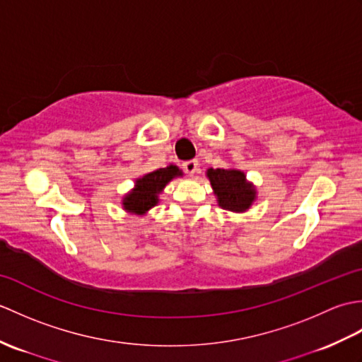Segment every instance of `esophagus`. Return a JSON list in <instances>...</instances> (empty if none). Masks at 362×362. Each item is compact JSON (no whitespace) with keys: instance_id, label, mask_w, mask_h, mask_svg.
<instances>
[{"instance_id":"1","label":"esophagus","mask_w":362,"mask_h":362,"mask_svg":"<svg viewBox=\"0 0 362 362\" xmlns=\"http://www.w3.org/2000/svg\"><path fill=\"white\" fill-rule=\"evenodd\" d=\"M183 169H185L188 175H194L199 169V161L197 160H188L183 163Z\"/></svg>"}]
</instances>
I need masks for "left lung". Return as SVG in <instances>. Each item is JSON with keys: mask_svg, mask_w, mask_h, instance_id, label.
<instances>
[{"mask_svg": "<svg viewBox=\"0 0 362 362\" xmlns=\"http://www.w3.org/2000/svg\"><path fill=\"white\" fill-rule=\"evenodd\" d=\"M205 175L210 180L221 209L233 213H244L257 201V187L247 180L241 169L210 168Z\"/></svg>", "mask_w": 362, "mask_h": 362, "instance_id": "obj_1", "label": "left lung"}]
</instances>
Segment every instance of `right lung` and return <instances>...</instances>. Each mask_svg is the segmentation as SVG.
Here are the masks:
<instances>
[{
  "label": "right lung",
  "instance_id": "add662e5",
  "mask_svg": "<svg viewBox=\"0 0 362 362\" xmlns=\"http://www.w3.org/2000/svg\"><path fill=\"white\" fill-rule=\"evenodd\" d=\"M182 169L175 165L157 169L135 179L134 188L122 196V210L129 214L144 216L153 206L158 205L160 194L163 193L165 187L175 177H182Z\"/></svg>",
  "mask_w": 362,
  "mask_h": 362
}]
</instances>
